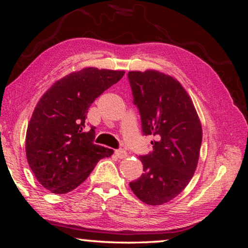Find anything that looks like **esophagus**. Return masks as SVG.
<instances>
[{
  "label": "esophagus",
  "instance_id": "obj_1",
  "mask_svg": "<svg viewBox=\"0 0 248 248\" xmlns=\"http://www.w3.org/2000/svg\"><path fill=\"white\" fill-rule=\"evenodd\" d=\"M115 154H116V156L119 157V158H124L125 156H127V152H125V151L123 150V149L116 150L115 151Z\"/></svg>",
  "mask_w": 248,
  "mask_h": 248
}]
</instances>
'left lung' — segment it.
I'll return each mask as SVG.
<instances>
[{
    "instance_id": "left-lung-1",
    "label": "left lung",
    "mask_w": 248,
    "mask_h": 248,
    "mask_svg": "<svg viewBox=\"0 0 248 248\" xmlns=\"http://www.w3.org/2000/svg\"><path fill=\"white\" fill-rule=\"evenodd\" d=\"M142 132L152 134L153 151L140 156L144 173L130 188L146 204L174 199L189 184L198 164L202 128L192 100L177 79L155 70L128 73Z\"/></svg>"
}]
</instances>
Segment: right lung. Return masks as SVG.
I'll use <instances>...</instances> for the list:
<instances>
[{"instance_id": "1", "label": "right lung", "mask_w": 248, "mask_h": 248, "mask_svg": "<svg viewBox=\"0 0 248 248\" xmlns=\"http://www.w3.org/2000/svg\"><path fill=\"white\" fill-rule=\"evenodd\" d=\"M124 71L85 68L57 81L39 99L26 132L29 167L53 194L79 186L99 159L114 151L94 144L95 130L86 131L92 103L124 77Z\"/></svg>"}]
</instances>
